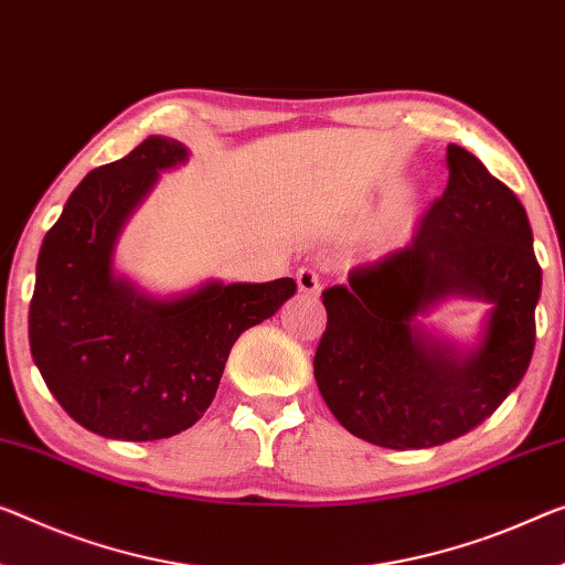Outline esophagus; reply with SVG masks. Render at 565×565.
Returning <instances> with one entry per match:
<instances>
[{
	"instance_id": "esophagus-1",
	"label": "esophagus",
	"mask_w": 565,
	"mask_h": 565,
	"mask_svg": "<svg viewBox=\"0 0 565 565\" xmlns=\"http://www.w3.org/2000/svg\"><path fill=\"white\" fill-rule=\"evenodd\" d=\"M295 280H298V288H300V292L312 295V298H316V295L320 292V277H318V270H316V267L302 265L300 270L295 273Z\"/></svg>"
}]
</instances>
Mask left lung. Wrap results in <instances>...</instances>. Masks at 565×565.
Segmentation results:
<instances>
[{
	"label": "left lung",
	"mask_w": 565,
	"mask_h": 565,
	"mask_svg": "<svg viewBox=\"0 0 565 565\" xmlns=\"http://www.w3.org/2000/svg\"><path fill=\"white\" fill-rule=\"evenodd\" d=\"M447 189L416 220L409 245L323 290L318 388L353 437L386 449L437 447L475 429L520 384L535 349L543 273L525 206L462 146H447ZM452 291L493 302L470 356L413 326Z\"/></svg>",
	"instance_id": "left-lung-1"
}]
</instances>
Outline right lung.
<instances>
[{"mask_svg": "<svg viewBox=\"0 0 565 565\" xmlns=\"http://www.w3.org/2000/svg\"><path fill=\"white\" fill-rule=\"evenodd\" d=\"M184 143L149 136L93 169L45 234L30 302V351L52 396L100 437L153 441L202 419L237 338L292 298V277L210 282L151 300L113 275L118 232Z\"/></svg>", "mask_w": 565, "mask_h": 565, "instance_id": "right-lung-1", "label": "right lung"}]
</instances>
